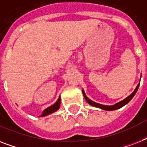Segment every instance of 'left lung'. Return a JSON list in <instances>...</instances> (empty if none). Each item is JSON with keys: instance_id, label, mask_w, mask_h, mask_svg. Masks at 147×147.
I'll return each instance as SVG.
<instances>
[{"instance_id": "left-lung-1", "label": "left lung", "mask_w": 147, "mask_h": 147, "mask_svg": "<svg viewBox=\"0 0 147 147\" xmlns=\"http://www.w3.org/2000/svg\"><path fill=\"white\" fill-rule=\"evenodd\" d=\"M139 86H140V83L138 84V85H137V88H136V89L134 91V92H133L132 94H130V95H129L127 98H126L125 99H123V100H121V101H120V102L117 103V104H115L114 105H111V106L103 105H100V104H98V103L94 102V101H93V100H90L89 98L86 96V94H85V92H84V90H82V93H83V95H84V97H85V100H86V101H87V102L90 105L94 106V107H99V108H101V109L105 110V111H114V110L119 109V108H121V107H122L125 105H127V103L129 102V101H130V100H131L133 98H134V96L135 95V94L137 93V90H138V88H139Z\"/></svg>"}]
</instances>
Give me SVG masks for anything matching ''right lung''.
Instances as JSON below:
<instances>
[{
  "label": "right lung",
  "instance_id": "right-lung-1",
  "mask_svg": "<svg viewBox=\"0 0 147 147\" xmlns=\"http://www.w3.org/2000/svg\"><path fill=\"white\" fill-rule=\"evenodd\" d=\"M60 101H61V98H60L59 96V99L57 100V101H56L54 105H53L52 106H50V107H47V109H45L44 111H43V112H42V115L40 117L47 116V115H49V114H52L53 112L56 111L60 107Z\"/></svg>",
  "mask_w": 147,
  "mask_h": 147
}]
</instances>
